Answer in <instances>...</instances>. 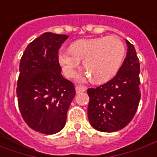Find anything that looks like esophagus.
Masks as SVG:
<instances>
[{"label": "esophagus", "mask_w": 157, "mask_h": 157, "mask_svg": "<svg viewBox=\"0 0 157 157\" xmlns=\"http://www.w3.org/2000/svg\"><path fill=\"white\" fill-rule=\"evenodd\" d=\"M75 91H76V94H79V93L81 92H84V91H86V87L76 86V87H75Z\"/></svg>", "instance_id": "obj_1"}]
</instances>
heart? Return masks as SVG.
Here are the masks:
<instances>
[{
    "instance_id": "b5f03b06",
    "label": "heart",
    "mask_w": 157,
    "mask_h": 157,
    "mask_svg": "<svg viewBox=\"0 0 157 157\" xmlns=\"http://www.w3.org/2000/svg\"><path fill=\"white\" fill-rule=\"evenodd\" d=\"M125 48L117 36H105L92 39H80L70 49H61L58 61L68 77H72L83 59L84 69L94 82L108 81L119 70ZM82 80L83 78H80Z\"/></svg>"
}]
</instances>
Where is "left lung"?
Listing matches in <instances>:
<instances>
[{
    "label": "left lung",
    "instance_id": "8db88e82",
    "mask_svg": "<svg viewBox=\"0 0 157 157\" xmlns=\"http://www.w3.org/2000/svg\"><path fill=\"white\" fill-rule=\"evenodd\" d=\"M127 54L120 69L109 82L88 88L87 117L100 132H113L126 126L137 112L141 98L140 64L136 50L128 40Z\"/></svg>",
    "mask_w": 157,
    "mask_h": 157
}]
</instances>
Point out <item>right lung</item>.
I'll use <instances>...</instances> for the list:
<instances>
[{"mask_svg":"<svg viewBox=\"0 0 157 157\" xmlns=\"http://www.w3.org/2000/svg\"><path fill=\"white\" fill-rule=\"evenodd\" d=\"M68 35L44 33L25 48L16 93L20 113L30 128L55 134L64 127L75 95L73 83L61 74L58 51Z\"/></svg>","mask_w":157,"mask_h":157,"instance_id":"1","label":"right lung"}]
</instances>
